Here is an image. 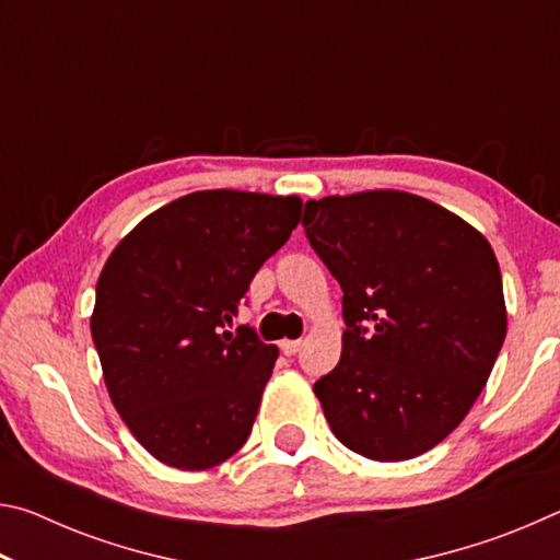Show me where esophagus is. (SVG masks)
<instances>
[{
    "mask_svg": "<svg viewBox=\"0 0 560 560\" xmlns=\"http://www.w3.org/2000/svg\"><path fill=\"white\" fill-rule=\"evenodd\" d=\"M281 353L283 355H296L301 350V340H281Z\"/></svg>",
    "mask_w": 560,
    "mask_h": 560,
    "instance_id": "esophagus-1",
    "label": "esophagus"
}]
</instances>
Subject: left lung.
<instances>
[{"instance_id": "1", "label": "left lung", "mask_w": 560, "mask_h": 560, "mask_svg": "<svg viewBox=\"0 0 560 560\" xmlns=\"http://www.w3.org/2000/svg\"><path fill=\"white\" fill-rule=\"evenodd\" d=\"M303 230L343 289V350L314 385L330 430L368 459L420 457L467 417L506 338L494 249L400 189L308 200Z\"/></svg>"}]
</instances>
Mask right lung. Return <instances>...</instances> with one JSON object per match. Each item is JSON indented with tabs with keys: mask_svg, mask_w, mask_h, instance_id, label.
I'll list each match as a JSON object with an SVG mask.
<instances>
[{
	"mask_svg": "<svg viewBox=\"0 0 560 560\" xmlns=\"http://www.w3.org/2000/svg\"><path fill=\"white\" fill-rule=\"evenodd\" d=\"M299 220L296 195L205 189L110 252L91 336L122 422L167 467H217L249 438L279 348L249 326L224 328Z\"/></svg>",
	"mask_w": 560,
	"mask_h": 560,
	"instance_id": "obj_1",
	"label": "right lung"
}]
</instances>
